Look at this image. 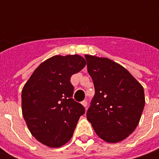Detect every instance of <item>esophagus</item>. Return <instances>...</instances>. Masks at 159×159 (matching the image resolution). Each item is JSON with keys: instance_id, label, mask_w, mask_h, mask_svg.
Here are the masks:
<instances>
[{"instance_id": "esophagus-1", "label": "esophagus", "mask_w": 159, "mask_h": 159, "mask_svg": "<svg viewBox=\"0 0 159 159\" xmlns=\"http://www.w3.org/2000/svg\"><path fill=\"white\" fill-rule=\"evenodd\" d=\"M81 104H82L83 106L85 107L86 109H87V106H88V102L87 101H83L82 102H81Z\"/></svg>"}]
</instances>
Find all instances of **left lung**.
<instances>
[{"label":"left lung","mask_w":159,"mask_h":159,"mask_svg":"<svg viewBox=\"0 0 159 159\" xmlns=\"http://www.w3.org/2000/svg\"><path fill=\"white\" fill-rule=\"evenodd\" d=\"M85 58L95 86L87 119L103 141L121 142L139 124L145 105L143 88L128 70L112 60L90 55Z\"/></svg>","instance_id":"obj_1"}]
</instances>
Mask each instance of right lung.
Here are the masks:
<instances>
[{"instance_id": "obj_1", "label": "right lung", "mask_w": 159, "mask_h": 159, "mask_svg": "<svg viewBox=\"0 0 159 159\" xmlns=\"http://www.w3.org/2000/svg\"><path fill=\"white\" fill-rule=\"evenodd\" d=\"M86 65L79 55L55 56L35 69L22 90V112L33 136L50 148L68 143L85 108L73 100L72 74Z\"/></svg>"}]
</instances>
